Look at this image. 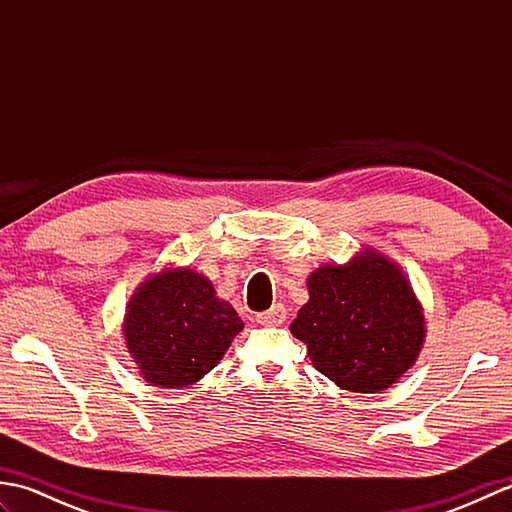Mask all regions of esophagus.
I'll return each instance as SVG.
<instances>
[{"instance_id": "obj_1", "label": "esophagus", "mask_w": 512, "mask_h": 512, "mask_svg": "<svg viewBox=\"0 0 512 512\" xmlns=\"http://www.w3.org/2000/svg\"><path fill=\"white\" fill-rule=\"evenodd\" d=\"M286 314H288L286 308L281 306V303H277V306H273L266 312H257L255 319H257V323H262V325H281L286 321Z\"/></svg>"}]
</instances>
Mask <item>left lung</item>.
I'll use <instances>...</instances> for the list:
<instances>
[{
    "label": "left lung",
    "instance_id": "1",
    "mask_svg": "<svg viewBox=\"0 0 512 512\" xmlns=\"http://www.w3.org/2000/svg\"><path fill=\"white\" fill-rule=\"evenodd\" d=\"M310 301L290 332L312 365L336 385L376 394L416 363L424 341L422 308L407 277L378 253L345 266H321L308 279Z\"/></svg>",
    "mask_w": 512,
    "mask_h": 512
}]
</instances>
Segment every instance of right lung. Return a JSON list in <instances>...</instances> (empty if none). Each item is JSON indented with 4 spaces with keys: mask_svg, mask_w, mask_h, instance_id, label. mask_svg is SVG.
<instances>
[{
    "mask_svg": "<svg viewBox=\"0 0 512 512\" xmlns=\"http://www.w3.org/2000/svg\"><path fill=\"white\" fill-rule=\"evenodd\" d=\"M125 341L138 369L160 387L193 385L220 363L244 323L211 281L189 268L149 277L129 301Z\"/></svg>",
    "mask_w": 512,
    "mask_h": 512,
    "instance_id": "right-lung-1",
    "label": "right lung"
}]
</instances>
